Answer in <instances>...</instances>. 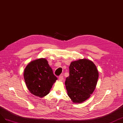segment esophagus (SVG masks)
Segmentation results:
<instances>
[{"label": "esophagus", "mask_w": 123, "mask_h": 123, "mask_svg": "<svg viewBox=\"0 0 123 123\" xmlns=\"http://www.w3.org/2000/svg\"><path fill=\"white\" fill-rule=\"evenodd\" d=\"M63 79H64V78H63V75H60L59 77V80H60V81H62Z\"/></svg>", "instance_id": "1"}]
</instances>
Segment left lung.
Wrapping results in <instances>:
<instances>
[{
	"label": "left lung",
	"mask_w": 123,
	"mask_h": 123,
	"mask_svg": "<svg viewBox=\"0 0 123 123\" xmlns=\"http://www.w3.org/2000/svg\"><path fill=\"white\" fill-rule=\"evenodd\" d=\"M69 69V75L65 82L68 95L74 103H82L95 89L98 71L94 63L86 59L72 62Z\"/></svg>",
	"instance_id": "8db88e82"
}]
</instances>
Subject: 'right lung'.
<instances>
[{"mask_svg": "<svg viewBox=\"0 0 123 123\" xmlns=\"http://www.w3.org/2000/svg\"><path fill=\"white\" fill-rule=\"evenodd\" d=\"M24 78L30 92L41 98L49 94L57 80L45 58L31 61L24 70Z\"/></svg>", "mask_w": 123, "mask_h": 123, "instance_id": "obj_1", "label": "right lung"}]
</instances>
